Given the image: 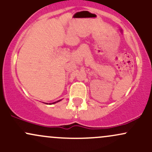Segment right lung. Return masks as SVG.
Masks as SVG:
<instances>
[{"label":"right lung","instance_id":"obj_1","mask_svg":"<svg viewBox=\"0 0 152 152\" xmlns=\"http://www.w3.org/2000/svg\"><path fill=\"white\" fill-rule=\"evenodd\" d=\"M58 102H60V101H58ZM56 102H53V104H55V103H56Z\"/></svg>","mask_w":152,"mask_h":152}]
</instances>
